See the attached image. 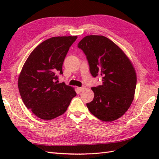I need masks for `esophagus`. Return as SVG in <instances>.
I'll return each instance as SVG.
<instances>
[{"label": "esophagus", "mask_w": 159, "mask_h": 159, "mask_svg": "<svg viewBox=\"0 0 159 159\" xmlns=\"http://www.w3.org/2000/svg\"><path fill=\"white\" fill-rule=\"evenodd\" d=\"M85 87H78V89H79L80 92H83L84 89H85Z\"/></svg>", "instance_id": "34e87169"}]
</instances>
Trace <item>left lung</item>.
<instances>
[{"instance_id": "obj_1", "label": "left lung", "mask_w": 159, "mask_h": 159, "mask_svg": "<svg viewBox=\"0 0 159 159\" xmlns=\"http://www.w3.org/2000/svg\"><path fill=\"white\" fill-rule=\"evenodd\" d=\"M83 50L93 77L102 83L92 87L93 101L87 104L90 113L104 121L119 119L133 102L137 74L131 61L119 46L102 35H87L78 44Z\"/></svg>"}]
</instances>
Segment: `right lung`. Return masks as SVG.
Returning a JSON list of instances; mask_svg holds the SVG:
<instances>
[{"label":"right lung","mask_w":159,"mask_h":159,"mask_svg":"<svg viewBox=\"0 0 159 159\" xmlns=\"http://www.w3.org/2000/svg\"><path fill=\"white\" fill-rule=\"evenodd\" d=\"M77 36L53 37L30 54L18 76L24 104L40 119L50 120L66 112L76 93L72 87L59 83L64 59Z\"/></svg>","instance_id":"add662e5"}]
</instances>
